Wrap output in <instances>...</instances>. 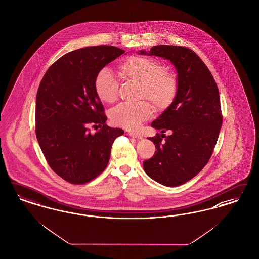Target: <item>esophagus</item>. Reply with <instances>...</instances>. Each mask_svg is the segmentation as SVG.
Returning <instances> with one entry per match:
<instances>
[{"label":"esophagus","mask_w":259,"mask_h":259,"mask_svg":"<svg viewBox=\"0 0 259 259\" xmlns=\"http://www.w3.org/2000/svg\"><path fill=\"white\" fill-rule=\"evenodd\" d=\"M128 134H129L130 137H133L135 139H140V140L143 139V136H142V135L139 134V133H136V132H133V131H129Z\"/></svg>","instance_id":"1"}]
</instances>
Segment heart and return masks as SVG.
I'll use <instances>...</instances> for the list:
<instances>
[{"label":"heart","mask_w":259,"mask_h":259,"mask_svg":"<svg viewBox=\"0 0 259 259\" xmlns=\"http://www.w3.org/2000/svg\"><path fill=\"white\" fill-rule=\"evenodd\" d=\"M164 70L161 62L140 55L131 56L119 66L123 77L142 84L141 97L150 99L158 110H165L171 106L178 94L177 77ZM117 89L118 84L113 71L108 68L98 71L95 78V91L101 101L115 102ZM153 112L154 108L148 101L124 102L112 109L110 117L117 126L138 129L153 115Z\"/></svg>","instance_id":"obj_1"}]
</instances>
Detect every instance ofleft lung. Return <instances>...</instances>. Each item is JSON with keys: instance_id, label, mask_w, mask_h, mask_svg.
Segmentation results:
<instances>
[{"instance_id": "8db88e82", "label": "left lung", "mask_w": 259, "mask_h": 259, "mask_svg": "<svg viewBox=\"0 0 259 259\" xmlns=\"http://www.w3.org/2000/svg\"><path fill=\"white\" fill-rule=\"evenodd\" d=\"M173 64L178 94L171 106L151 123L161 134L148 138L157 151L143 161V169L165 187H178L205 167L222 126L219 91L212 74L194 52L178 46H154L149 52ZM169 131V136L163 133Z\"/></svg>"}]
</instances>
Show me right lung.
Wrapping results in <instances>:
<instances>
[{
  "instance_id": "right-lung-1",
  "label": "right lung",
  "mask_w": 259,
  "mask_h": 259,
  "mask_svg": "<svg viewBox=\"0 0 259 259\" xmlns=\"http://www.w3.org/2000/svg\"><path fill=\"white\" fill-rule=\"evenodd\" d=\"M125 51L113 46L75 50L54 62L36 96V137L51 168L65 181L83 185L106 168L119 128L105 123L95 78ZM90 123L101 129L92 135Z\"/></svg>"
}]
</instances>
